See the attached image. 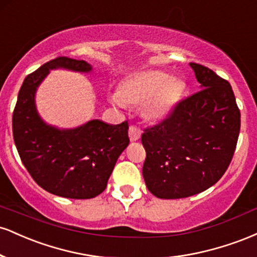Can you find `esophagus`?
<instances>
[{"label": "esophagus", "mask_w": 257, "mask_h": 257, "mask_svg": "<svg viewBox=\"0 0 257 257\" xmlns=\"http://www.w3.org/2000/svg\"><path fill=\"white\" fill-rule=\"evenodd\" d=\"M141 137V129L137 125H131L129 126V138L131 141H138Z\"/></svg>", "instance_id": "obj_1"}]
</instances>
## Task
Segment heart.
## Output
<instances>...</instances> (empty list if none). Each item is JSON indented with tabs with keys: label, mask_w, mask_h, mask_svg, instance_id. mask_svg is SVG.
Masks as SVG:
<instances>
[{
	"label": "heart",
	"mask_w": 257,
	"mask_h": 257,
	"mask_svg": "<svg viewBox=\"0 0 257 257\" xmlns=\"http://www.w3.org/2000/svg\"><path fill=\"white\" fill-rule=\"evenodd\" d=\"M184 93L182 81L157 70H146L128 76L111 100L119 106H143L144 118L159 122L169 116Z\"/></svg>",
	"instance_id": "heart-1"
}]
</instances>
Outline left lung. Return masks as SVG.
Instances as JSON below:
<instances>
[{
	"label": "left lung",
	"mask_w": 257,
	"mask_h": 257,
	"mask_svg": "<svg viewBox=\"0 0 257 257\" xmlns=\"http://www.w3.org/2000/svg\"><path fill=\"white\" fill-rule=\"evenodd\" d=\"M200 90L179 102L163 122L146 128L143 175L162 199L186 198L216 184L231 163L240 131V111L226 79L190 63Z\"/></svg>",
	"instance_id": "1"
}]
</instances>
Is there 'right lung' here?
I'll return each mask as SVG.
<instances>
[{
    "mask_svg": "<svg viewBox=\"0 0 257 257\" xmlns=\"http://www.w3.org/2000/svg\"><path fill=\"white\" fill-rule=\"evenodd\" d=\"M54 69L88 73L91 65L59 57L26 76L13 112L14 143L32 179L47 192L64 198H94L106 188L117 159L129 145L128 122L113 125L93 119L73 129L47 124L38 114L35 95Z\"/></svg>",
    "mask_w": 257,
    "mask_h": 257,
    "instance_id": "1",
    "label": "right lung"
}]
</instances>
